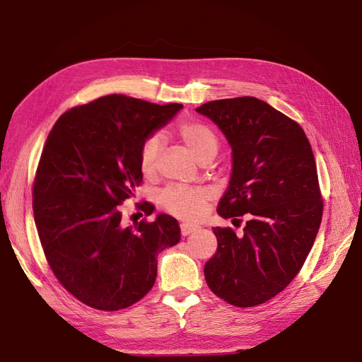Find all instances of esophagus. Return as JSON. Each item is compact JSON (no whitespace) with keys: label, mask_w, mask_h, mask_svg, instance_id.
<instances>
[{"label":"esophagus","mask_w":362,"mask_h":362,"mask_svg":"<svg viewBox=\"0 0 362 362\" xmlns=\"http://www.w3.org/2000/svg\"><path fill=\"white\" fill-rule=\"evenodd\" d=\"M199 226L198 225H192V223H181V234L182 235H189L193 233H198L199 231Z\"/></svg>","instance_id":"obj_1"}]
</instances>
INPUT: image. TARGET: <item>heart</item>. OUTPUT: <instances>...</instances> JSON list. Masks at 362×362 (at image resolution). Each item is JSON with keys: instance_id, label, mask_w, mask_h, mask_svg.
I'll use <instances>...</instances> for the list:
<instances>
[{"instance_id": "heart-1", "label": "heart", "mask_w": 362, "mask_h": 362, "mask_svg": "<svg viewBox=\"0 0 362 362\" xmlns=\"http://www.w3.org/2000/svg\"><path fill=\"white\" fill-rule=\"evenodd\" d=\"M177 134L182 144L187 146L192 154L202 161L204 158L216 156L218 140L214 131L198 120H185L177 127ZM161 148V139L154 134L149 136L140 149V166L145 173H154L157 169L158 154ZM210 196L204 189H189L182 185H169L160 194V204L168 213L185 218V221H196L204 211Z\"/></svg>"}]
</instances>
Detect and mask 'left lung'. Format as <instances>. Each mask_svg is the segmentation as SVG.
<instances>
[{"mask_svg": "<svg viewBox=\"0 0 362 362\" xmlns=\"http://www.w3.org/2000/svg\"><path fill=\"white\" fill-rule=\"evenodd\" d=\"M196 112L233 149L217 213L249 218L238 237L231 228H213L217 252L205 262V281L228 303L257 306L294 279L319 233L323 201L310 140L298 122L254 96L211 101Z\"/></svg>", "mask_w": 362, "mask_h": 362, "instance_id": "8db88e82", "label": "left lung"}]
</instances>
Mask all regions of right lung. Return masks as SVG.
Masks as SVG:
<instances>
[{
	"instance_id": "obj_1",
	"label": "right lung",
	"mask_w": 362,
	"mask_h": 362,
	"mask_svg": "<svg viewBox=\"0 0 362 362\" xmlns=\"http://www.w3.org/2000/svg\"><path fill=\"white\" fill-rule=\"evenodd\" d=\"M181 108L107 95L63 113L48 134L33 184L37 234L59 282L92 308L139 302L154 286L160 252L180 242L177 218L125 228L119 205L144 180V141ZM141 210L151 214V204Z\"/></svg>"
}]
</instances>
